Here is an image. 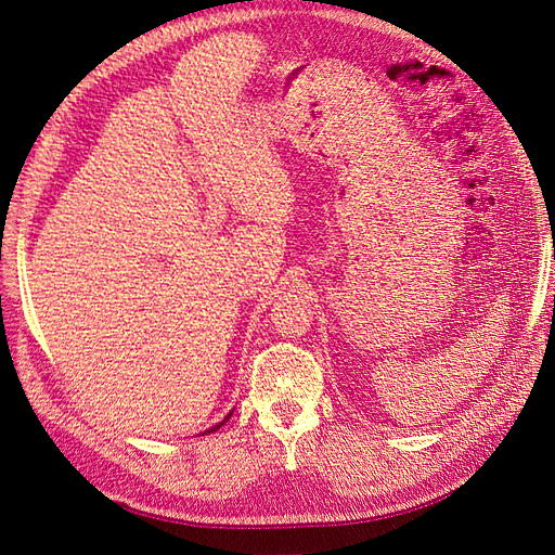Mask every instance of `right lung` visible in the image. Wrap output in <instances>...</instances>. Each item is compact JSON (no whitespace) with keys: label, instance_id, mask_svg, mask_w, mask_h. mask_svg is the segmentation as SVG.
<instances>
[{"label":"right lung","instance_id":"1","mask_svg":"<svg viewBox=\"0 0 555 555\" xmlns=\"http://www.w3.org/2000/svg\"><path fill=\"white\" fill-rule=\"evenodd\" d=\"M227 420H229V417H227ZM227 420H223V422H227ZM223 422H221V424H223ZM221 424H215V427H211V429H207V431H203V434H209V431H217V429L221 427Z\"/></svg>","mask_w":555,"mask_h":555}]
</instances>
